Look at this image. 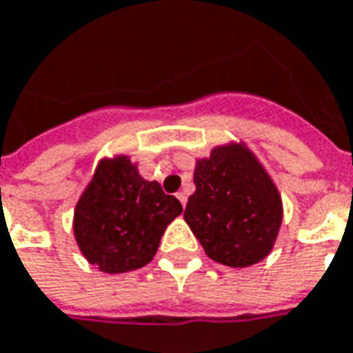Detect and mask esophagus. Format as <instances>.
Masks as SVG:
<instances>
[{
	"label": "esophagus",
	"mask_w": 353,
	"mask_h": 353,
	"mask_svg": "<svg viewBox=\"0 0 353 353\" xmlns=\"http://www.w3.org/2000/svg\"><path fill=\"white\" fill-rule=\"evenodd\" d=\"M176 198L181 200L182 205H186V200H188V196H186V192H179V194H176Z\"/></svg>",
	"instance_id": "34e87169"
}]
</instances>
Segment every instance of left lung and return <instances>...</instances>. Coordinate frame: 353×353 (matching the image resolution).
Listing matches in <instances>:
<instances>
[{
	"mask_svg": "<svg viewBox=\"0 0 353 353\" xmlns=\"http://www.w3.org/2000/svg\"><path fill=\"white\" fill-rule=\"evenodd\" d=\"M194 184L184 221L205 254L227 267L265 259L283 223V201L254 153L244 144L219 145L196 163Z\"/></svg>",
	"mask_w": 353,
	"mask_h": 353,
	"instance_id": "left-lung-1",
	"label": "left lung"
}]
</instances>
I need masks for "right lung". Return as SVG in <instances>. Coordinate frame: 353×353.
<instances>
[{"label":"right lung","instance_id":"obj_1","mask_svg":"<svg viewBox=\"0 0 353 353\" xmlns=\"http://www.w3.org/2000/svg\"><path fill=\"white\" fill-rule=\"evenodd\" d=\"M182 213L181 201L144 181L126 155L103 159L74 209L82 255L103 273H126L153 259L163 232Z\"/></svg>","mask_w":353,"mask_h":353}]
</instances>
